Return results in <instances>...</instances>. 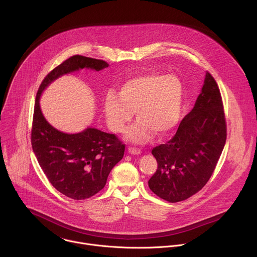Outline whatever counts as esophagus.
Instances as JSON below:
<instances>
[{"label":"esophagus","instance_id":"esophagus-1","mask_svg":"<svg viewBox=\"0 0 257 257\" xmlns=\"http://www.w3.org/2000/svg\"><path fill=\"white\" fill-rule=\"evenodd\" d=\"M128 153L129 154H131V155H140L141 154V150H139V149H137V148H129L128 149Z\"/></svg>","mask_w":257,"mask_h":257}]
</instances>
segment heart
<instances>
[{"mask_svg":"<svg viewBox=\"0 0 257 257\" xmlns=\"http://www.w3.org/2000/svg\"><path fill=\"white\" fill-rule=\"evenodd\" d=\"M184 101V87L179 77L150 72L126 80L118 94L109 91L103 101L107 126L116 133L125 131L135 113L138 120L126 138L143 142L155 133L164 137L178 125Z\"/></svg>","mask_w":257,"mask_h":257,"instance_id":"heart-1","label":"heart"}]
</instances>
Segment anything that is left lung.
Wrapping results in <instances>:
<instances>
[{"label":"left lung","instance_id":"left-lung-1","mask_svg":"<svg viewBox=\"0 0 257 257\" xmlns=\"http://www.w3.org/2000/svg\"><path fill=\"white\" fill-rule=\"evenodd\" d=\"M226 139L221 92L206 72L192 111L181 121L171 140L152 151L158 169L149 181L151 190L169 202L185 200L197 193L211 177Z\"/></svg>","mask_w":257,"mask_h":257}]
</instances>
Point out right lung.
Masks as SVG:
<instances>
[{
	"instance_id": "right-lung-1",
	"label": "right lung",
	"mask_w": 257,
	"mask_h": 257,
	"mask_svg": "<svg viewBox=\"0 0 257 257\" xmlns=\"http://www.w3.org/2000/svg\"><path fill=\"white\" fill-rule=\"evenodd\" d=\"M106 67L108 64L102 60L72 56L49 73L36 93L31 129L33 153L51 184L74 200L89 198L104 187L109 172L124 156L125 144L115 134L95 128L75 134L57 130L44 117L40 97L62 75L83 68L99 71Z\"/></svg>"
}]
</instances>
